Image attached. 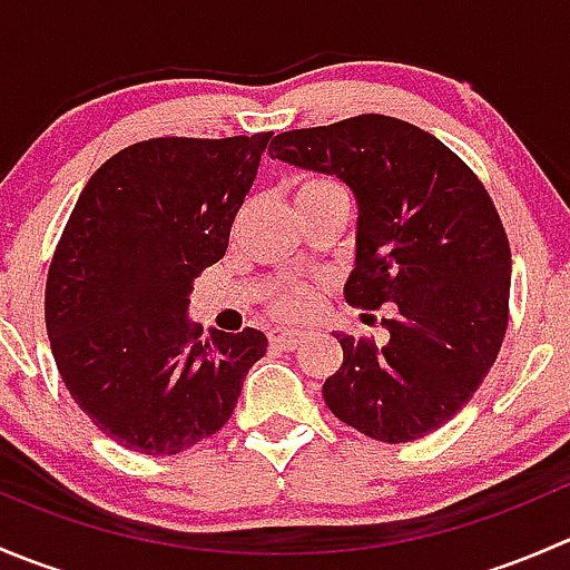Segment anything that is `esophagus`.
<instances>
[{"label":"esophagus","mask_w":570,"mask_h":570,"mask_svg":"<svg viewBox=\"0 0 570 570\" xmlns=\"http://www.w3.org/2000/svg\"><path fill=\"white\" fill-rule=\"evenodd\" d=\"M303 336H306V331H297V327H273L269 331V344L281 350H295L303 342Z\"/></svg>","instance_id":"obj_1"}]
</instances>
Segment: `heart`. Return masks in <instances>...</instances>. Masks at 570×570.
Here are the masks:
<instances>
[{"instance_id": "obj_1", "label": "heart", "mask_w": 570, "mask_h": 570, "mask_svg": "<svg viewBox=\"0 0 570 570\" xmlns=\"http://www.w3.org/2000/svg\"><path fill=\"white\" fill-rule=\"evenodd\" d=\"M333 189H342L336 181L331 178H320V176H303L297 178L295 184V200L301 198H312V195H322V193H333ZM314 303V289L308 286H292V289L278 292L273 297V308L284 317H303V314L312 308Z\"/></svg>"}]
</instances>
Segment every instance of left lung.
<instances>
[{
    "mask_svg": "<svg viewBox=\"0 0 570 570\" xmlns=\"http://www.w3.org/2000/svg\"><path fill=\"white\" fill-rule=\"evenodd\" d=\"M269 157L353 189L344 297L396 312L383 347L336 333L344 361L322 386L331 413L386 444L439 430L485 381L508 331L510 245L491 195L439 137L389 115L284 131Z\"/></svg>",
    "mask_w": 570,
    "mask_h": 570,
    "instance_id": "8db88e82",
    "label": "left lung"
}]
</instances>
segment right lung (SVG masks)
<instances>
[{
  "label": "right lung",
  "mask_w": 570,
  "mask_h": 570,
  "mask_svg": "<svg viewBox=\"0 0 570 570\" xmlns=\"http://www.w3.org/2000/svg\"><path fill=\"white\" fill-rule=\"evenodd\" d=\"M273 131L154 137L85 184L46 278V331L62 383L126 450L176 455L223 428L267 336L187 317L193 281L228 248Z\"/></svg>",
  "instance_id": "1"
}]
</instances>
